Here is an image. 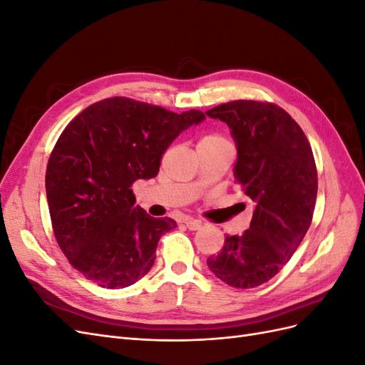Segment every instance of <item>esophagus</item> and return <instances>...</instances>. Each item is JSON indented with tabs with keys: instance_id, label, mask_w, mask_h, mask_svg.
Returning <instances> with one entry per match:
<instances>
[{
	"instance_id": "34e87169",
	"label": "esophagus",
	"mask_w": 365,
	"mask_h": 365,
	"mask_svg": "<svg viewBox=\"0 0 365 365\" xmlns=\"http://www.w3.org/2000/svg\"><path fill=\"white\" fill-rule=\"evenodd\" d=\"M184 224H185L187 228L192 230V231H196V230H200L202 227L201 220H195V219H184Z\"/></svg>"
}]
</instances>
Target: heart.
Listing matches in <instances>:
<instances>
[{
    "label": "heart",
    "mask_w": 365,
    "mask_h": 365,
    "mask_svg": "<svg viewBox=\"0 0 365 365\" xmlns=\"http://www.w3.org/2000/svg\"><path fill=\"white\" fill-rule=\"evenodd\" d=\"M200 145H205V146H220V145H230V143L217 134H210L201 138Z\"/></svg>",
    "instance_id": "b5f03b06"
}]
</instances>
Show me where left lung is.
<instances>
[{
	"instance_id": "8db88e82",
	"label": "left lung",
	"mask_w": 365,
	"mask_h": 365,
	"mask_svg": "<svg viewBox=\"0 0 365 365\" xmlns=\"http://www.w3.org/2000/svg\"><path fill=\"white\" fill-rule=\"evenodd\" d=\"M205 114L230 128L237 149L236 182L256 204L250 228L227 236L207 264L233 288H256L288 263L312 222L314 153L302 128L277 105L235 101Z\"/></svg>"
}]
</instances>
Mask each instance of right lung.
<instances>
[{"label": "right lung", "mask_w": 365, "mask_h": 365, "mask_svg": "<svg viewBox=\"0 0 365 365\" xmlns=\"http://www.w3.org/2000/svg\"><path fill=\"white\" fill-rule=\"evenodd\" d=\"M202 120L196 109L175 114L113 97L63 129L47 165V201L61 250L88 280L121 289L150 271L160 237L176 222L135 205L130 185L157 176L170 143Z\"/></svg>", "instance_id": "add662e5"}]
</instances>
